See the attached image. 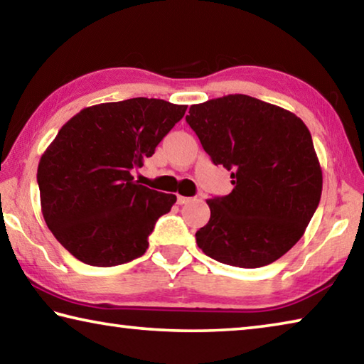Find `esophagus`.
<instances>
[{"label": "esophagus", "instance_id": "esophagus-1", "mask_svg": "<svg viewBox=\"0 0 364 364\" xmlns=\"http://www.w3.org/2000/svg\"><path fill=\"white\" fill-rule=\"evenodd\" d=\"M176 202L180 205H183V204H188V202H191V197H184V196H178L176 197Z\"/></svg>", "mask_w": 364, "mask_h": 364}]
</instances>
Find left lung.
<instances>
[{
  "instance_id": "8db88e82",
  "label": "left lung",
  "mask_w": 364,
  "mask_h": 364,
  "mask_svg": "<svg viewBox=\"0 0 364 364\" xmlns=\"http://www.w3.org/2000/svg\"><path fill=\"white\" fill-rule=\"evenodd\" d=\"M186 122L215 165L231 171L232 191L213 197L196 242L213 260L260 268L304 236L321 199L323 170L297 115L247 95L189 107Z\"/></svg>"
}]
</instances>
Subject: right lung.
I'll return each instance as SVG.
<instances>
[{"instance_id":"obj_1","label":"right lung","mask_w":364,"mask_h":364,"mask_svg":"<svg viewBox=\"0 0 364 364\" xmlns=\"http://www.w3.org/2000/svg\"><path fill=\"white\" fill-rule=\"evenodd\" d=\"M188 106L164 100L102 102L60 128L36 171L41 213L63 247L91 267L141 257L176 196L133 181Z\"/></svg>"}]
</instances>
